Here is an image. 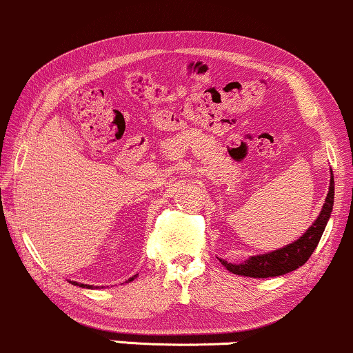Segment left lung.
Listing matches in <instances>:
<instances>
[{
	"mask_svg": "<svg viewBox=\"0 0 353 353\" xmlns=\"http://www.w3.org/2000/svg\"><path fill=\"white\" fill-rule=\"evenodd\" d=\"M334 175L330 178V188H328L325 205H323L322 212H320L319 219L312 225L307 232L300 236L294 243L287 245V247L280 248V250L265 253V255H256L248 259L247 262L233 265L220 260L221 265L227 268L228 272L235 273V275L252 276V279H268V276H279L285 275L288 272H294L307 260L310 259L312 253L319 245L322 239L323 230L327 227V221L330 219L332 208H334Z\"/></svg>",
	"mask_w": 353,
	"mask_h": 353,
	"instance_id": "left-lung-1",
	"label": "left lung"
}]
</instances>
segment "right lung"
I'll list each match as a JSON object with an SVG mask.
<instances>
[{"label": "right lung", "mask_w": 353, "mask_h": 353, "mask_svg": "<svg viewBox=\"0 0 353 353\" xmlns=\"http://www.w3.org/2000/svg\"><path fill=\"white\" fill-rule=\"evenodd\" d=\"M134 279V276H132V279H130L128 280V282H132V280ZM71 283H74V285H80V287H86V285H83V283H77V282H71ZM88 287H90V285H88Z\"/></svg>", "instance_id": "1"}]
</instances>
